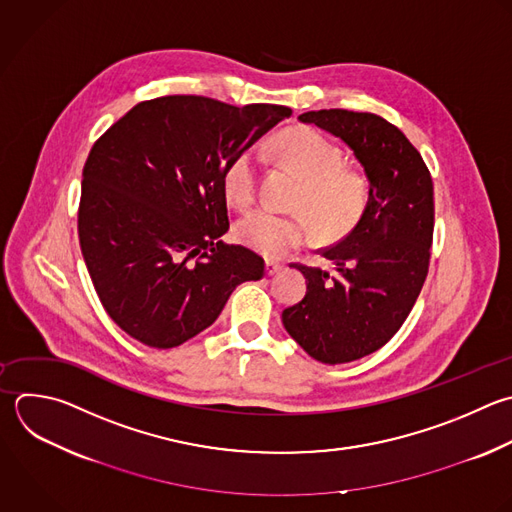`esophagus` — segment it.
Wrapping results in <instances>:
<instances>
[{"mask_svg":"<svg viewBox=\"0 0 512 512\" xmlns=\"http://www.w3.org/2000/svg\"><path fill=\"white\" fill-rule=\"evenodd\" d=\"M282 270V264L280 262H274V260H266V274L268 276H274L276 272Z\"/></svg>","mask_w":512,"mask_h":512,"instance_id":"esophagus-1","label":"esophagus"}]
</instances>
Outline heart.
I'll return each mask as SVG.
<instances>
[{
	"label": "heart",
	"instance_id": "1",
	"mask_svg": "<svg viewBox=\"0 0 512 512\" xmlns=\"http://www.w3.org/2000/svg\"><path fill=\"white\" fill-rule=\"evenodd\" d=\"M274 154L302 178L294 206L308 216L318 234L334 238L356 224L368 186L360 172L342 166L344 154L330 138L312 128H294L276 140ZM258 180V154L252 150L238 154L224 176L228 198L240 208L250 206L258 194ZM236 236L266 258H282L306 240L308 224L300 214L260 208L236 222Z\"/></svg>",
	"mask_w": 512,
	"mask_h": 512
}]
</instances>
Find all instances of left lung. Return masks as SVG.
Instances as JSON below:
<instances>
[{"instance_id":"left-lung-1","label":"left lung","mask_w":512,"mask_h":512,"mask_svg":"<svg viewBox=\"0 0 512 512\" xmlns=\"http://www.w3.org/2000/svg\"><path fill=\"white\" fill-rule=\"evenodd\" d=\"M298 120L340 138L368 180L356 226L320 250L334 270L292 264L306 296L282 312L286 332L314 360L344 364L382 348L420 294L434 230L432 178L408 138L376 114L320 110Z\"/></svg>"}]
</instances>
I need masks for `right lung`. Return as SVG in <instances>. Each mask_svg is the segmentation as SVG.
<instances>
[{
	"label": "right lung",
	"instance_id": "right-lung-1",
	"mask_svg": "<svg viewBox=\"0 0 512 512\" xmlns=\"http://www.w3.org/2000/svg\"><path fill=\"white\" fill-rule=\"evenodd\" d=\"M292 110L236 108L202 96L134 106L84 166L78 234L110 318L152 348H174L214 324L264 260L228 246L230 162Z\"/></svg>",
	"mask_w": 512,
	"mask_h": 512
}]
</instances>
